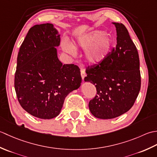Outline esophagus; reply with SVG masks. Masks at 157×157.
Returning <instances> with one entry per match:
<instances>
[{
  "label": "esophagus",
  "mask_w": 157,
  "mask_h": 157,
  "mask_svg": "<svg viewBox=\"0 0 157 157\" xmlns=\"http://www.w3.org/2000/svg\"><path fill=\"white\" fill-rule=\"evenodd\" d=\"M81 76H82V79H84L85 77L86 76V72L84 69H82L81 70Z\"/></svg>",
  "instance_id": "34e87169"
}]
</instances>
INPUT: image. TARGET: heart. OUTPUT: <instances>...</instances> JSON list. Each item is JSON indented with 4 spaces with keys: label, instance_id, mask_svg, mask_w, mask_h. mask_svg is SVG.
Wrapping results in <instances>:
<instances>
[{
    "label": "heart",
    "instance_id": "b5f03b06",
    "mask_svg": "<svg viewBox=\"0 0 157 157\" xmlns=\"http://www.w3.org/2000/svg\"><path fill=\"white\" fill-rule=\"evenodd\" d=\"M111 38L105 36L104 32L94 31L80 36L74 46H64V49L72 55L75 54L76 48L84 51L88 49L86 53V59L91 64H96L105 59L111 50Z\"/></svg>",
    "mask_w": 157,
    "mask_h": 157
}]
</instances>
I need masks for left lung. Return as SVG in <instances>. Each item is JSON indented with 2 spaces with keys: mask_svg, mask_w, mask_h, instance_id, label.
<instances>
[{
  "mask_svg": "<svg viewBox=\"0 0 157 157\" xmlns=\"http://www.w3.org/2000/svg\"><path fill=\"white\" fill-rule=\"evenodd\" d=\"M117 45L98 64L88 67L84 81L95 86L96 95L89 102L95 117L108 119L123 115L132 107L141 86L138 52L125 26L113 23Z\"/></svg>",
  "mask_w": 157,
  "mask_h": 157,
  "instance_id": "left-lung-1",
  "label": "left lung"
}]
</instances>
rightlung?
I'll use <instances>...</instances> for the list:
<instances>
[{
	"instance_id": "1",
	"label": "right lung",
	"mask_w": 157,
	"mask_h": 157,
	"mask_svg": "<svg viewBox=\"0 0 157 157\" xmlns=\"http://www.w3.org/2000/svg\"><path fill=\"white\" fill-rule=\"evenodd\" d=\"M60 35L51 23L29 29L20 46L15 74V90L22 108L43 119L55 117L65 98L81 85L80 69L59 61L56 46Z\"/></svg>"
}]
</instances>
